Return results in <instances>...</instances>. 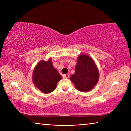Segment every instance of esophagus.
<instances>
[{"instance_id":"esophagus-1","label":"esophagus","mask_w":131,"mask_h":131,"mask_svg":"<svg viewBox=\"0 0 131 131\" xmlns=\"http://www.w3.org/2000/svg\"><path fill=\"white\" fill-rule=\"evenodd\" d=\"M63 77L67 79V78H68L69 77V75L68 74H65V75H63Z\"/></svg>"}]
</instances>
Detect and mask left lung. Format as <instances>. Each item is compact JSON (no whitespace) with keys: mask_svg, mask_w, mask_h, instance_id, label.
Segmentation results:
<instances>
[{"mask_svg":"<svg viewBox=\"0 0 131 131\" xmlns=\"http://www.w3.org/2000/svg\"><path fill=\"white\" fill-rule=\"evenodd\" d=\"M99 71L94 61L90 56L80 54L77 58L75 74L70 77L77 90L88 92L95 87L99 81Z\"/></svg>","mask_w":131,"mask_h":131,"instance_id":"left-lung-1","label":"left lung"}]
</instances>
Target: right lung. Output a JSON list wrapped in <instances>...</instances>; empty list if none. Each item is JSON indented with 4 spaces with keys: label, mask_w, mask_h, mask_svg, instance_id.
<instances>
[{
    "label": "right lung",
    "mask_w": 131,
    "mask_h": 131,
    "mask_svg": "<svg viewBox=\"0 0 131 131\" xmlns=\"http://www.w3.org/2000/svg\"><path fill=\"white\" fill-rule=\"evenodd\" d=\"M61 79L62 77L53 67L51 58L48 61H40L33 70V83L44 93H49L53 91Z\"/></svg>",
    "instance_id": "1"
}]
</instances>
